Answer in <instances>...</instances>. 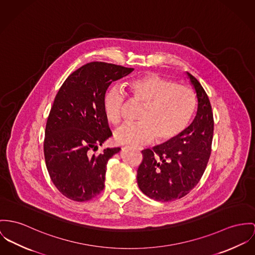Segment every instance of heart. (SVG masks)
I'll return each mask as SVG.
<instances>
[{"instance_id":"1","label":"heart","mask_w":255,"mask_h":255,"mask_svg":"<svg viewBox=\"0 0 255 255\" xmlns=\"http://www.w3.org/2000/svg\"><path fill=\"white\" fill-rule=\"evenodd\" d=\"M134 99L144 104L137 124H123L115 132L120 144L146 143L156 137L166 142L178 137L189 125L196 109V95L189 87L171 79L147 75L129 82ZM126 94L118 86L104 95L103 111L107 120L118 124L122 118Z\"/></svg>"}]
</instances>
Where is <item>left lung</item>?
<instances>
[{
	"instance_id": "1",
	"label": "left lung",
	"mask_w": 255,
	"mask_h": 255,
	"mask_svg": "<svg viewBox=\"0 0 255 255\" xmlns=\"http://www.w3.org/2000/svg\"><path fill=\"white\" fill-rule=\"evenodd\" d=\"M196 93V117L174 139L141 151L137 169L139 189L146 196L170 202L187 195L203 176L214 135V116L209 97L192 75L186 73Z\"/></svg>"
}]
</instances>
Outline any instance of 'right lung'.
Returning a JSON list of instances; mask_svg holds the SVG:
<instances>
[{
    "instance_id": "add662e5",
    "label": "right lung",
    "mask_w": 255,
    "mask_h": 255,
    "mask_svg": "<svg viewBox=\"0 0 255 255\" xmlns=\"http://www.w3.org/2000/svg\"><path fill=\"white\" fill-rule=\"evenodd\" d=\"M133 71L91 62L71 74L60 87L47 118L43 152L50 178L64 196L84 202L104 189L108 161L120 147L92 153L113 135L103 98L112 82Z\"/></svg>"
}]
</instances>
